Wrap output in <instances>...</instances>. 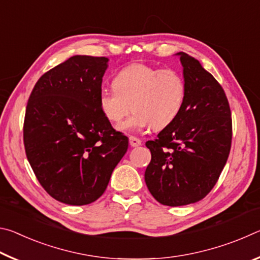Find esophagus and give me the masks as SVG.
I'll use <instances>...</instances> for the list:
<instances>
[{
	"label": "esophagus",
	"instance_id": "34e87169",
	"mask_svg": "<svg viewBox=\"0 0 260 260\" xmlns=\"http://www.w3.org/2000/svg\"><path fill=\"white\" fill-rule=\"evenodd\" d=\"M141 143H142V141L136 138V136H131L129 138V144L132 147H139L141 146Z\"/></svg>",
	"mask_w": 260,
	"mask_h": 260
}]
</instances>
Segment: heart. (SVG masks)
I'll return each mask as SVG.
<instances>
[{"label": "heart", "mask_w": 260, "mask_h": 260, "mask_svg": "<svg viewBox=\"0 0 260 260\" xmlns=\"http://www.w3.org/2000/svg\"><path fill=\"white\" fill-rule=\"evenodd\" d=\"M186 94V81L175 69L134 63L116 74L112 88L101 89L99 104L105 118L113 124H120L133 109L125 128L152 126L160 129L177 119Z\"/></svg>", "instance_id": "heart-1"}]
</instances>
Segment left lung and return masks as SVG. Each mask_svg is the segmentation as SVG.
Returning <instances> with one entry per match:
<instances>
[{"label": "left lung", "mask_w": 260, "mask_h": 260, "mask_svg": "<svg viewBox=\"0 0 260 260\" xmlns=\"http://www.w3.org/2000/svg\"><path fill=\"white\" fill-rule=\"evenodd\" d=\"M187 86L183 108L157 139L146 142L151 160L147 187L162 205L181 206L203 200L226 165L232 146V112L213 76L186 52H178Z\"/></svg>", "instance_id": "left-lung-1"}]
</instances>
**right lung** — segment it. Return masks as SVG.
<instances>
[{
  "label": "right lung",
  "mask_w": 260,
  "mask_h": 260,
  "mask_svg": "<svg viewBox=\"0 0 260 260\" xmlns=\"http://www.w3.org/2000/svg\"><path fill=\"white\" fill-rule=\"evenodd\" d=\"M107 57L73 56L35 83L26 107V157L56 201L86 205L103 195L128 138L100 109Z\"/></svg>",
  "instance_id": "add662e5"
}]
</instances>
